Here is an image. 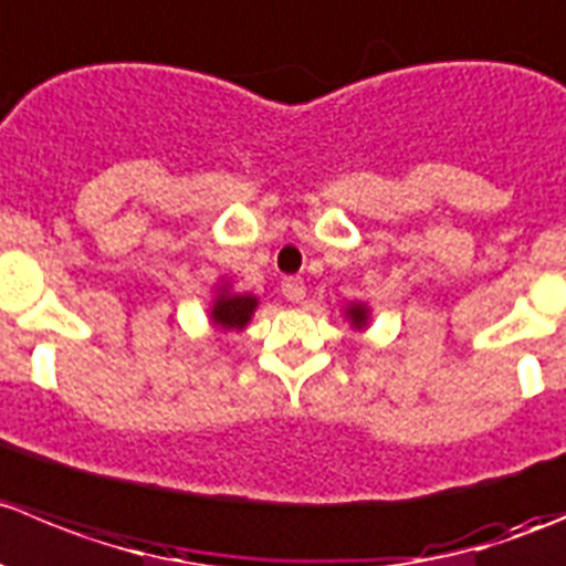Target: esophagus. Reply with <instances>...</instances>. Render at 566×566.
<instances>
[{
    "instance_id": "34e87169",
    "label": "esophagus",
    "mask_w": 566,
    "mask_h": 566,
    "mask_svg": "<svg viewBox=\"0 0 566 566\" xmlns=\"http://www.w3.org/2000/svg\"><path fill=\"white\" fill-rule=\"evenodd\" d=\"M283 294H286L289 303H300L305 297V283L300 277H286L283 280Z\"/></svg>"
}]
</instances>
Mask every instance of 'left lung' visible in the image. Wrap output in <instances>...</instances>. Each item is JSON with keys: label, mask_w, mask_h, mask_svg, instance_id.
<instances>
[{"label": "left lung", "mask_w": 566, "mask_h": 566, "mask_svg": "<svg viewBox=\"0 0 566 566\" xmlns=\"http://www.w3.org/2000/svg\"><path fill=\"white\" fill-rule=\"evenodd\" d=\"M369 316H373V311H369L367 303H360V300H355V303H347V308H344V319L349 322V327L353 331H367L369 327Z\"/></svg>", "instance_id": "1"}]
</instances>
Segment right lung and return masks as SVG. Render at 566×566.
<instances>
[{"label": "right lung", "instance_id": "obj_1", "mask_svg": "<svg viewBox=\"0 0 566 566\" xmlns=\"http://www.w3.org/2000/svg\"><path fill=\"white\" fill-rule=\"evenodd\" d=\"M258 311V297L255 294L233 292L230 280L219 277V283L213 286V300L208 305V319L217 331L222 333H241L252 322Z\"/></svg>", "mask_w": 566, "mask_h": 566}]
</instances>
